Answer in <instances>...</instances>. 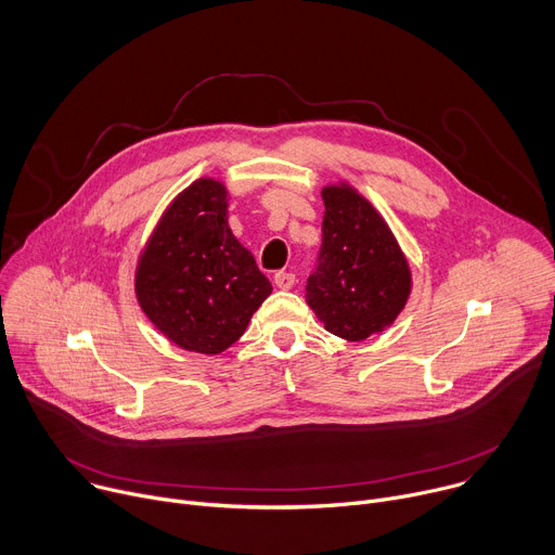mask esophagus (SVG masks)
Listing matches in <instances>:
<instances>
[{
    "label": "esophagus",
    "mask_w": 555,
    "mask_h": 555,
    "mask_svg": "<svg viewBox=\"0 0 555 555\" xmlns=\"http://www.w3.org/2000/svg\"><path fill=\"white\" fill-rule=\"evenodd\" d=\"M294 283H296V279H294L292 272H276L274 274V285L279 289H289V287H294Z\"/></svg>",
    "instance_id": "esophagus-1"
}]
</instances>
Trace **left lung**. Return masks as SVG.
Masks as SVG:
<instances>
[{"instance_id": "obj_1", "label": "left lung", "mask_w": 555, "mask_h": 555, "mask_svg": "<svg viewBox=\"0 0 555 555\" xmlns=\"http://www.w3.org/2000/svg\"><path fill=\"white\" fill-rule=\"evenodd\" d=\"M321 268L305 300L325 330L362 343L388 330L413 292L411 263L379 210L349 182L323 186Z\"/></svg>"}]
</instances>
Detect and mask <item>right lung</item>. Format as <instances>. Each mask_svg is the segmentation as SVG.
<instances>
[{
	"mask_svg": "<svg viewBox=\"0 0 555 555\" xmlns=\"http://www.w3.org/2000/svg\"><path fill=\"white\" fill-rule=\"evenodd\" d=\"M221 180L189 184L157 219L133 274L140 309L165 338L217 356L244 336L272 294L253 253L228 225Z\"/></svg>",
	"mask_w": 555,
	"mask_h": 555,
	"instance_id": "right-lung-1",
	"label": "right lung"
}]
</instances>
